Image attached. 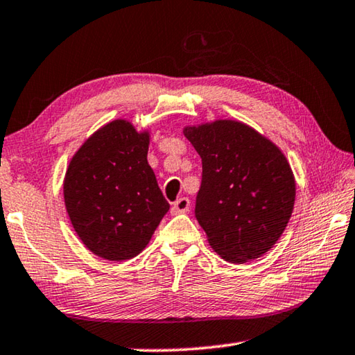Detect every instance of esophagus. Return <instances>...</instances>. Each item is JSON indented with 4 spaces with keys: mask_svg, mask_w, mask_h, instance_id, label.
I'll use <instances>...</instances> for the list:
<instances>
[{
    "mask_svg": "<svg viewBox=\"0 0 355 355\" xmlns=\"http://www.w3.org/2000/svg\"><path fill=\"white\" fill-rule=\"evenodd\" d=\"M189 210V199L188 198H180L172 205V211L178 215V213H187Z\"/></svg>",
    "mask_w": 355,
    "mask_h": 355,
    "instance_id": "esophagus-1",
    "label": "esophagus"
}]
</instances>
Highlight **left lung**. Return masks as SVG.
Returning <instances> with one entry per match:
<instances>
[{
  "mask_svg": "<svg viewBox=\"0 0 355 355\" xmlns=\"http://www.w3.org/2000/svg\"><path fill=\"white\" fill-rule=\"evenodd\" d=\"M202 157L196 218L232 263L261 257L288 226L295 180L281 150L248 125L216 120L183 129Z\"/></svg>",
  "mask_w": 355,
  "mask_h": 355,
  "instance_id": "obj_1",
  "label": "left lung"
}]
</instances>
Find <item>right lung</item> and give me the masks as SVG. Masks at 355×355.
Listing matches in <instances>:
<instances>
[{"instance_id": "right-lung-1", "label": "right lung", "mask_w": 355, "mask_h": 355, "mask_svg": "<svg viewBox=\"0 0 355 355\" xmlns=\"http://www.w3.org/2000/svg\"><path fill=\"white\" fill-rule=\"evenodd\" d=\"M150 134L126 120L98 129L72 156L63 193L87 248L107 261L136 257L168 210L148 166Z\"/></svg>"}]
</instances>
